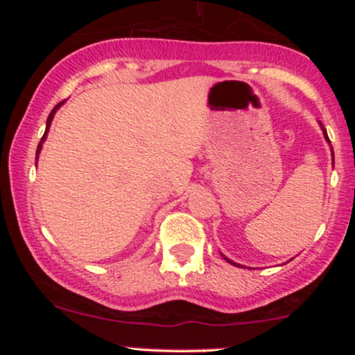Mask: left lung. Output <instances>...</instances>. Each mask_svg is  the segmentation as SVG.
<instances>
[{
  "label": "left lung",
  "mask_w": 355,
  "mask_h": 355,
  "mask_svg": "<svg viewBox=\"0 0 355 355\" xmlns=\"http://www.w3.org/2000/svg\"><path fill=\"white\" fill-rule=\"evenodd\" d=\"M319 125H320V128H322V133H324V138H325V140H327V144L329 145H331V140H329V137H327V130H325L324 128V125H322L320 123V121H319ZM331 152H332V165H334V150L331 148ZM222 257H223V259H225L227 260V262H229V263H232V266H235V267H242V266H240V263H237V262H234V260H230L229 259V257H225V255H223L222 254Z\"/></svg>",
  "instance_id": "obj_1"
}]
</instances>
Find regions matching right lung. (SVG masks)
<instances>
[{
	"label": "right lung",
	"instance_id": "right-lung-1",
	"mask_svg": "<svg viewBox=\"0 0 355 355\" xmlns=\"http://www.w3.org/2000/svg\"><path fill=\"white\" fill-rule=\"evenodd\" d=\"M63 103H64V101H61V103L56 105V107L51 110V113H50V115H48V120H46V130H44V135H43V138H42V141H40L38 148H36V162H38V155H40V152H42V148H43V144H44V140H46V137H48V132H50V126H51L53 116H55V113L58 112V108H60L61 105H63Z\"/></svg>",
	"mask_w": 355,
	"mask_h": 355
}]
</instances>
